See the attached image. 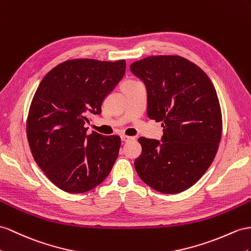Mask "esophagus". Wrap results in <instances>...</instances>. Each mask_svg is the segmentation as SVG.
Here are the masks:
<instances>
[{"instance_id": "1", "label": "esophagus", "mask_w": 251, "mask_h": 251, "mask_svg": "<svg viewBox=\"0 0 251 251\" xmlns=\"http://www.w3.org/2000/svg\"><path fill=\"white\" fill-rule=\"evenodd\" d=\"M121 139H122V141H123V142H129V141H132V140H134V138L133 137H129V136H121Z\"/></svg>"}]
</instances>
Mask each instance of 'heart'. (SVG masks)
Segmentation results:
<instances>
[{"mask_svg":"<svg viewBox=\"0 0 251 251\" xmlns=\"http://www.w3.org/2000/svg\"><path fill=\"white\" fill-rule=\"evenodd\" d=\"M132 81H133V80H128V81H126L125 83H127V82H132Z\"/></svg>","mask_w":251,"mask_h":251,"instance_id":"heart-1","label":"heart"}]
</instances>
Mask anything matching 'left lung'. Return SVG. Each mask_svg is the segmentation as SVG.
<instances>
[{
	"label": "left lung",
	"instance_id": "obj_1",
	"mask_svg": "<svg viewBox=\"0 0 251 251\" xmlns=\"http://www.w3.org/2000/svg\"><path fill=\"white\" fill-rule=\"evenodd\" d=\"M144 82L147 115L162 122L161 141L141 137L134 160L139 177L163 194L195 184L213 162L223 120L216 90L195 63L180 56H150L130 64Z\"/></svg>",
	"mask_w": 251,
	"mask_h": 251
}]
</instances>
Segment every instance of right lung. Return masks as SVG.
<instances>
[{
  "label": "right lung",
  "mask_w": 251,
  "mask_h": 251,
  "mask_svg": "<svg viewBox=\"0 0 251 251\" xmlns=\"http://www.w3.org/2000/svg\"><path fill=\"white\" fill-rule=\"evenodd\" d=\"M125 60L71 59L43 77L31 100L26 134L36 163L60 190L78 194L111 172L121 138L87 134L89 117L123 78Z\"/></svg>",
  "instance_id": "1"
}]
</instances>
